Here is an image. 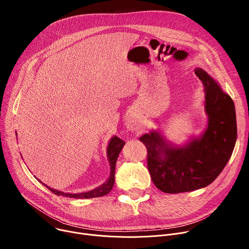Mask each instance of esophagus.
Here are the masks:
<instances>
[{
    "label": "esophagus",
    "instance_id": "esophagus-1",
    "mask_svg": "<svg viewBox=\"0 0 249 249\" xmlns=\"http://www.w3.org/2000/svg\"><path fill=\"white\" fill-rule=\"evenodd\" d=\"M127 128H128L129 130H134V129H135V124H134L133 122H128V123H127Z\"/></svg>",
    "mask_w": 249,
    "mask_h": 249
}]
</instances>
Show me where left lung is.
<instances>
[{"label":"left lung","mask_w":249,"mask_h":249,"mask_svg":"<svg viewBox=\"0 0 249 249\" xmlns=\"http://www.w3.org/2000/svg\"><path fill=\"white\" fill-rule=\"evenodd\" d=\"M195 74L206 92L209 123L201 138L182 148L168 146L158 132L140 138L147 148V164L157 188L164 193L189 192L208 186L225 168L236 141V118L231 96L204 70Z\"/></svg>","instance_id":"left-lung-1"}]
</instances>
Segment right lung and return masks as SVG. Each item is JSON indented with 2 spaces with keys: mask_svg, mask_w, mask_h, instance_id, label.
Masks as SVG:
<instances>
[{
  "mask_svg": "<svg viewBox=\"0 0 249 249\" xmlns=\"http://www.w3.org/2000/svg\"><path fill=\"white\" fill-rule=\"evenodd\" d=\"M125 144V141L121 140L118 137H113L110 142L109 145L107 148V157H108V160H109V164H110V176L108 180L106 181L104 184H102L101 186L89 191V192H85V193H79V194H69V193H64L55 189H52L50 187H48L47 185H45L43 183V185H45V187H47L51 192H53L55 195L58 196H64V197H69V198H76V199H89V198H95V197H100V196H104L107 193H109L114 185V181H115V164H116V160L117 158L119 156V153L121 152L123 146ZM41 182V181H40ZM42 183V182H41Z\"/></svg>",
  "mask_w": 249,
  "mask_h": 249,
  "instance_id": "right-lung-1",
  "label": "right lung"
}]
</instances>
